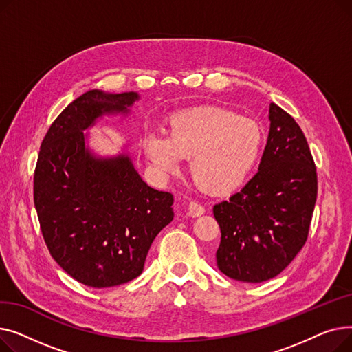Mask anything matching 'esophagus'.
<instances>
[{"label": "esophagus", "mask_w": 352, "mask_h": 352, "mask_svg": "<svg viewBox=\"0 0 352 352\" xmlns=\"http://www.w3.org/2000/svg\"><path fill=\"white\" fill-rule=\"evenodd\" d=\"M204 212H206V208L202 207L201 204H198L197 201H191L190 204H188V215H190V217L195 218V217L202 215Z\"/></svg>", "instance_id": "34e87169"}]
</instances>
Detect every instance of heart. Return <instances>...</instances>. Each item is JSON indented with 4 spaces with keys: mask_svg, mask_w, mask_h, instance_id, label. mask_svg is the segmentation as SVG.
Instances as JSON below:
<instances>
[{
    "mask_svg": "<svg viewBox=\"0 0 352 352\" xmlns=\"http://www.w3.org/2000/svg\"><path fill=\"white\" fill-rule=\"evenodd\" d=\"M264 141V129L255 120L224 107L199 105L171 114L166 135L146 134L142 151L161 178L179 173L182 160L191 158L190 171L198 188L228 195L254 171Z\"/></svg>",
    "mask_w": 352,
    "mask_h": 352,
    "instance_id": "obj_1",
    "label": "heart"
}]
</instances>
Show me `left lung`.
<instances>
[{"mask_svg": "<svg viewBox=\"0 0 352 352\" xmlns=\"http://www.w3.org/2000/svg\"><path fill=\"white\" fill-rule=\"evenodd\" d=\"M270 133L258 173L214 206L219 271L236 281L274 278L304 247L317 201V168L300 125L270 104Z\"/></svg>", "mask_w": 352, "mask_h": 352, "instance_id": "1", "label": "left lung"}]
</instances>
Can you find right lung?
I'll return each instance as SVG.
<instances>
[{"label": "right lung", "instance_id": "add662e5", "mask_svg": "<svg viewBox=\"0 0 352 352\" xmlns=\"http://www.w3.org/2000/svg\"><path fill=\"white\" fill-rule=\"evenodd\" d=\"M137 92L87 91L51 124L34 173V204L44 241L78 283L108 288L142 272L154 238L173 218L174 197L148 187L126 154L97 157L84 129L128 114Z\"/></svg>", "mask_w": 352, "mask_h": 352}]
</instances>
